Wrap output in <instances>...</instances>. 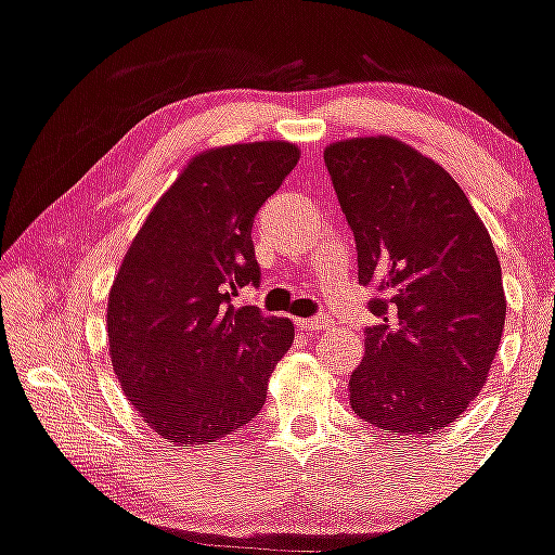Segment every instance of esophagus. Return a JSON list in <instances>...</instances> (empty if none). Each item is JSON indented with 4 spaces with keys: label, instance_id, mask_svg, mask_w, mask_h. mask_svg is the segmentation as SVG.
<instances>
[{
    "label": "esophagus",
    "instance_id": "34e87169",
    "mask_svg": "<svg viewBox=\"0 0 555 555\" xmlns=\"http://www.w3.org/2000/svg\"><path fill=\"white\" fill-rule=\"evenodd\" d=\"M297 328H302L307 333H320V331L328 328V320H325V318H302V320H297Z\"/></svg>",
    "mask_w": 555,
    "mask_h": 555
}]
</instances>
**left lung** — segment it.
<instances>
[{
	"instance_id": "1",
	"label": "left lung",
	"mask_w": 555,
	"mask_h": 555,
	"mask_svg": "<svg viewBox=\"0 0 555 555\" xmlns=\"http://www.w3.org/2000/svg\"><path fill=\"white\" fill-rule=\"evenodd\" d=\"M338 204L372 286L351 409L385 431L429 434L468 409L502 341V266L444 168L390 137L325 146Z\"/></svg>"
}]
</instances>
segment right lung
Here are the masks:
<instances>
[{"mask_svg":"<svg viewBox=\"0 0 555 555\" xmlns=\"http://www.w3.org/2000/svg\"><path fill=\"white\" fill-rule=\"evenodd\" d=\"M297 159L286 142L193 157L113 279V370L139 416L172 447L217 442L250 424L295 341L289 320L235 307V297L260 284L253 222Z\"/></svg>","mask_w":555,"mask_h":555,"instance_id":"right-lung-1","label":"right lung"}]
</instances>
